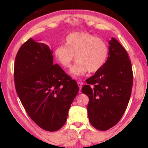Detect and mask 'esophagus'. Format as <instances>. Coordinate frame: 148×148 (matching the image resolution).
Instances as JSON below:
<instances>
[{"instance_id":"esophagus-1","label":"esophagus","mask_w":148,"mask_h":148,"mask_svg":"<svg viewBox=\"0 0 148 148\" xmlns=\"http://www.w3.org/2000/svg\"><path fill=\"white\" fill-rule=\"evenodd\" d=\"M77 84H78V86H79V92H81V88H82V85H83V83H81V82H77Z\"/></svg>"}]
</instances>
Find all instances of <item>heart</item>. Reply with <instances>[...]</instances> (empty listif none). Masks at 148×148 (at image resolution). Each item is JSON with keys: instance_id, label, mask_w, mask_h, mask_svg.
<instances>
[{"instance_id": "1", "label": "heart", "mask_w": 148, "mask_h": 148, "mask_svg": "<svg viewBox=\"0 0 148 148\" xmlns=\"http://www.w3.org/2000/svg\"><path fill=\"white\" fill-rule=\"evenodd\" d=\"M54 55L64 68L71 67L75 56L77 62L71 69V73L80 77L103 67L108 58V46L103 39L88 32H73L66 37L65 46L55 49Z\"/></svg>"}]
</instances>
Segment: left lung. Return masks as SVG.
<instances>
[{
	"instance_id": "obj_1",
	"label": "left lung",
	"mask_w": 148,
	"mask_h": 148,
	"mask_svg": "<svg viewBox=\"0 0 148 148\" xmlns=\"http://www.w3.org/2000/svg\"><path fill=\"white\" fill-rule=\"evenodd\" d=\"M106 62L81 89L89 97L87 106L91 125L107 130L118 123L126 110L133 85V71L128 53L114 38L109 42Z\"/></svg>"
}]
</instances>
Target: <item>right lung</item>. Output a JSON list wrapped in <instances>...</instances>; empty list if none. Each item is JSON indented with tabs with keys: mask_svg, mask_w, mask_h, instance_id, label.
Returning a JSON list of instances; mask_svg holds the SVG:
<instances>
[{
	"mask_svg": "<svg viewBox=\"0 0 148 148\" xmlns=\"http://www.w3.org/2000/svg\"><path fill=\"white\" fill-rule=\"evenodd\" d=\"M49 47L32 39L23 43L16 56V91L30 118L49 132L64 126L71 105L79 91L76 81L53 64Z\"/></svg>",
	"mask_w": 148,
	"mask_h": 148,
	"instance_id": "right-lung-1",
	"label": "right lung"
}]
</instances>
